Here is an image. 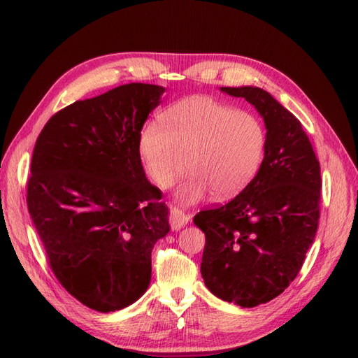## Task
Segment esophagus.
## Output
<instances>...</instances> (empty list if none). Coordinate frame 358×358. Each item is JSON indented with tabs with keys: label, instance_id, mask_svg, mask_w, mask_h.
<instances>
[{
	"label": "esophagus",
	"instance_id": "1",
	"mask_svg": "<svg viewBox=\"0 0 358 358\" xmlns=\"http://www.w3.org/2000/svg\"><path fill=\"white\" fill-rule=\"evenodd\" d=\"M189 223V217L181 210L172 207L169 210V224L173 231H178Z\"/></svg>",
	"mask_w": 358,
	"mask_h": 358
}]
</instances>
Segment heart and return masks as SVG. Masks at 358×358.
Here are the masks:
<instances>
[{
  "label": "heart",
  "mask_w": 358,
  "mask_h": 358,
  "mask_svg": "<svg viewBox=\"0 0 358 358\" xmlns=\"http://www.w3.org/2000/svg\"><path fill=\"white\" fill-rule=\"evenodd\" d=\"M160 121L141 129L139 155L159 187H169L186 168L190 171L180 187L186 203L199 201L207 192L231 198L257 176L267 136L250 112L196 96L171 106Z\"/></svg>",
  "instance_id": "b5f03b06"
}]
</instances>
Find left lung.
<instances>
[{"label": "left lung", "instance_id": "left-lung-1", "mask_svg": "<svg viewBox=\"0 0 358 358\" xmlns=\"http://www.w3.org/2000/svg\"><path fill=\"white\" fill-rule=\"evenodd\" d=\"M258 109L267 127L261 168L238 195L199 211L201 273L216 297L255 308L297 278L320 220L321 168L301 122L258 87H222Z\"/></svg>", "mask_w": 358, "mask_h": 358}]
</instances>
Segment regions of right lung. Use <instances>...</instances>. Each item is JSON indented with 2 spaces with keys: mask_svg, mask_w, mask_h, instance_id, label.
<instances>
[{
  "mask_svg": "<svg viewBox=\"0 0 358 358\" xmlns=\"http://www.w3.org/2000/svg\"><path fill=\"white\" fill-rule=\"evenodd\" d=\"M165 88L127 84L78 100L36 141L28 211L58 282L101 313L136 301L151 252L169 232L162 192L147 180L139 134Z\"/></svg>",
  "mask_w": 358,
  "mask_h": 358,
  "instance_id": "add662e5",
  "label": "right lung"
}]
</instances>
